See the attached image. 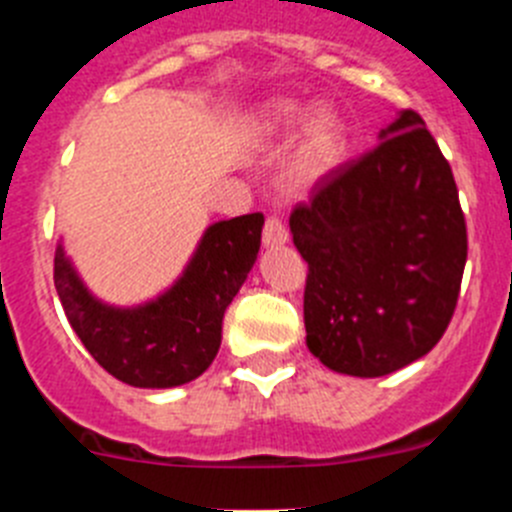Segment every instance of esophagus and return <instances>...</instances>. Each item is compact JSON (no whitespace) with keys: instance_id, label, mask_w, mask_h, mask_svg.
Masks as SVG:
<instances>
[{"instance_id":"esophagus-1","label":"esophagus","mask_w":512,"mask_h":512,"mask_svg":"<svg viewBox=\"0 0 512 512\" xmlns=\"http://www.w3.org/2000/svg\"><path fill=\"white\" fill-rule=\"evenodd\" d=\"M261 241H264V248H279L289 241L287 228H284V223L279 217H269V220H266Z\"/></svg>"}]
</instances>
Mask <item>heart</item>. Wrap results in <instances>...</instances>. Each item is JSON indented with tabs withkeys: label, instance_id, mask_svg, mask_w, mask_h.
I'll list each match as a JSON object with an SVG mask.
<instances>
[{
	"label": "heart",
	"instance_id": "b5f03b06",
	"mask_svg": "<svg viewBox=\"0 0 512 512\" xmlns=\"http://www.w3.org/2000/svg\"><path fill=\"white\" fill-rule=\"evenodd\" d=\"M256 128L269 138H284L297 128L289 171L302 184L318 182L336 169L346 148V122L328 104L307 110L300 99H271L256 112Z\"/></svg>",
	"mask_w": 512,
	"mask_h": 512
}]
</instances>
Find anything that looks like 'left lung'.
Segmentation results:
<instances>
[{
	"mask_svg": "<svg viewBox=\"0 0 512 512\" xmlns=\"http://www.w3.org/2000/svg\"><path fill=\"white\" fill-rule=\"evenodd\" d=\"M307 261V348L348 377H384L441 341L467 264L454 174L418 112L330 171L289 217Z\"/></svg>",
	"mask_w": 512,
	"mask_h": 512,
	"instance_id": "obj_1",
	"label": "left lung"
}]
</instances>
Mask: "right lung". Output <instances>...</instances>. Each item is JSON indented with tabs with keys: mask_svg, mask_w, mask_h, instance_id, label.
I'll return each instance as SVG.
<instances>
[{
	"mask_svg": "<svg viewBox=\"0 0 512 512\" xmlns=\"http://www.w3.org/2000/svg\"><path fill=\"white\" fill-rule=\"evenodd\" d=\"M264 215L212 223L192 259L153 300L120 307L99 300L63 248L53 282L71 328L102 369L143 390H169L200 377L223 341V318L256 264Z\"/></svg>",
	"mask_w": 512,
	"mask_h": 512,
	"instance_id": "add662e5",
	"label": "right lung"
}]
</instances>
